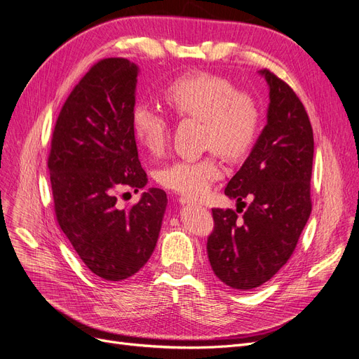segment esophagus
<instances>
[{
	"mask_svg": "<svg viewBox=\"0 0 359 359\" xmlns=\"http://www.w3.org/2000/svg\"><path fill=\"white\" fill-rule=\"evenodd\" d=\"M179 203H180L182 205H200V203H196V201L191 200V198H180Z\"/></svg>",
	"mask_w": 359,
	"mask_h": 359,
	"instance_id": "esophagus-1",
	"label": "esophagus"
}]
</instances>
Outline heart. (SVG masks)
<instances>
[{
  "label": "heart",
  "instance_id": "1",
  "mask_svg": "<svg viewBox=\"0 0 359 359\" xmlns=\"http://www.w3.org/2000/svg\"><path fill=\"white\" fill-rule=\"evenodd\" d=\"M164 99L176 115L201 119L204 143L223 155L240 156L255 140L259 123L256 103L244 93H236L228 79L211 74L184 75L164 90ZM131 118L139 143L149 154L161 155L170 135L165 114L148 103H139ZM155 176L164 188L198 198L222 176V168L215 154H210L177 159L159 168Z\"/></svg>",
  "mask_w": 359,
  "mask_h": 359
}]
</instances>
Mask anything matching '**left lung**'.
Returning a JSON list of instances; mask_svg holds the SVG:
<instances>
[{"instance_id":"8db88e82","label":"left lung","mask_w":359,"mask_h":359,"mask_svg":"<svg viewBox=\"0 0 359 359\" xmlns=\"http://www.w3.org/2000/svg\"><path fill=\"white\" fill-rule=\"evenodd\" d=\"M269 88L266 126L224 195L243 210L213 208L215 231L208 236L211 269L235 290L269 281L293 255L311 216L313 133L296 93L283 79L262 69Z\"/></svg>"}]
</instances>
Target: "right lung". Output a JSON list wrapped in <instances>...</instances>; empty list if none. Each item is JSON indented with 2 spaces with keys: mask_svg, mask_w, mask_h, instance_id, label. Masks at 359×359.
I'll list each match as a JSON object with an SVG mask.
<instances>
[{
  "mask_svg": "<svg viewBox=\"0 0 359 359\" xmlns=\"http://www.w3.org/2000/svg\"><path fill=\"white\" fill-rule=\"evenodd\" d=\"M139 66L111 57L96 63L66 99L48 156L56 217L86 266L106 281H123L152 256L167 208L149 188L136 205L119 208L121 188L148 183L133 128Z\"/></svg>",
  "mask_w": 359,
  "mask_h": 359,
  "instance_id": "1",
  "label": "right lung"
}]
</instances>
